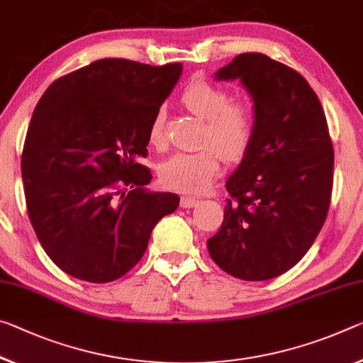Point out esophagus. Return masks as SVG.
Instances as JSON below:
<instances>
[{"label": "esophagus", "mask_w": 363, "mask_h": 363, "mask_svg": "<svg viewBox=\"0 0 363 363\" xmlns=\"http://www.w3.org/2000/svg\"><path fill=\"white\" fill-rule=\"evenodd\" d=\"M199 205V199L195 197H181V206L182 208H192V206Z\"/></svg>", "instance_id": "esophagus-1"}]
</instances>
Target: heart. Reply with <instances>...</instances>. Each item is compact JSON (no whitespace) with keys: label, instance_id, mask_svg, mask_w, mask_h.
Wrapping results in <instances>:
<instances>
[{"label":"heart","instance_id":"heart-1","mask_svg":"<svg viewBox=\"0 0 363 363\" xmlns=\"http://www.w3.org/2000/svg\"><path fill=\"white\" fill-rule=\"evenodd\" d=\"M189 111L206 121L205 148L172 155L160 166L166 187L184 194H203L220 174L223 160L240 161L250 150L257 132V108L247 96L231 99L228 89L205 79H195L181 94ZM148 142L160 148L164 143V113L158 109L148 129Z\"/></svg>","mask_w":363,"mask_h":363}]
</instances>
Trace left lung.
I'll return each instance as SVG.
<instances>
[{
  "label": "left lung",
  "instance_id": "1",
  "mask_svg": "<svg viewBox=\"0 0 363 363\" xmlns=\"http://www.w3.org/2000/svg\"><path fill=\"white\" fill-rule=\"evenodd\" d=\"M216 79H240L258 123L250 150L226 182L220 231L206 245L228 274L267 281L301 262L323 228L335 150L318 96L292 67L242 53Z\"/></svg>",
  "mask_w": 363,
  "mask_h": 363
}]
</instances>
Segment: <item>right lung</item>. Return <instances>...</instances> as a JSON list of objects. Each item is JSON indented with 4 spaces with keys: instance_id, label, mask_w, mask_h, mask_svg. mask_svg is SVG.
Instances as JSON below:
<instances>
[{
    "instance_id": "obj_1",
    "label": "right lung",
    "mask_w": 363,
    "mask_h": 363,
    "mask_svg": "<svg viewBox=\"0 0 363 363\" xmlns=\"http://www.w3.org/2000/svg\"><path fill=\"white\" fill-rule=\"evenodd\" d=\"M182 65L106 57L56 79L33 109L21 169L40 244L56 267L111 283L140 262L179 195L148 192V129Z\"/></svg>"
}]
</instances>
